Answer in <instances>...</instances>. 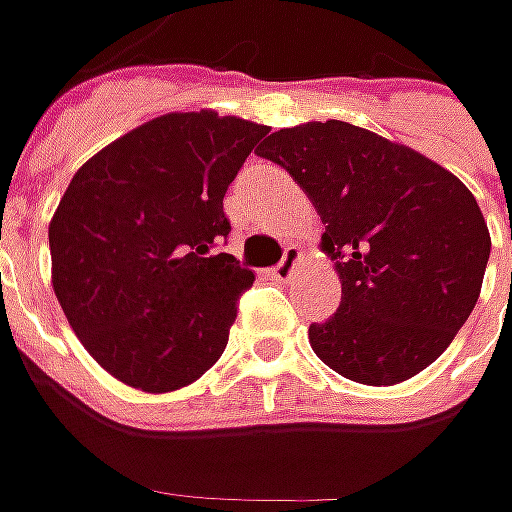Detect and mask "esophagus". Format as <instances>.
Listing matches in <instances>:
<instances>
[{"mask_svg": "<svg viewBox=\"0 0 512 512\" xmlns=\"http://www.w3.org/2000/svg\"><path fill=\"white\" fill-rule=\"evenodd\" d=\"M299 262H302V250H299V247H285L282 262L273 267V279H279V282H290V276L296 273Z\"/></svg>", "mask_w": 512, "mask_h": 512, "instance_id": "esophagus-1", "label": "esophagus"}]
</instances>
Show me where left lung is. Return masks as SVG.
Segmentation results:
<instances>
[{"label":"left lung","instance_id":"obj_1","mask_svg":"<svg viewBox=\"0 0 512 512\" xmlns=\"http://www.w3.org/2000/svg\"><path fill=\"white\" fill-rule=\"evenodd\" d=\"M259 156L313 202L342 282L339 310L307 330L313 353L373 387L436 362L479 302L490 259L487 222L462 179L339 119L276 130Z\"/></svg>","mask_w":512,"mask_h":512}]
</instances>
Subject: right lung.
Segmentation results:
<instances>
[{"label":"right lung","instance_id":"obj_1","mask_svg":"<svg viewBox=\"0 0 512 512\" xmlns=\"http://www.w3.org/2000/svg\"><path fill=\"white\" fill-rule=\"evenodd\" d=\"M267 130L216 110L165 113L73 173L48 227L50 279L113 379L170 393L225 353L253 270L219 253L222 199Z\"/></svg>","mask_w":512,"mask_h":512}]
</instances>
